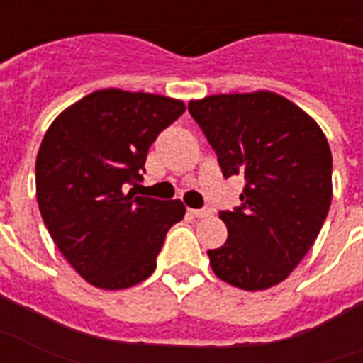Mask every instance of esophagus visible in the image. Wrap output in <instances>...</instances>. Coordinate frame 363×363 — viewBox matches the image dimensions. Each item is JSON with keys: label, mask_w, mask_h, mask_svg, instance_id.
Segmentation results:
<instances>
[{"label": "esophagus", "mask_w": 363, "mask_h": 363, "mask_svg": "<svg viewBox=\"0 0 363 363\" xmlns=\"http://www.w3.org/2000/svg\"><path fill=\"white\" fill-rule=\"evenodd\" d=\"M189 213H191L195 218H207V216L213 214V211H211V208H191Z\"/></svg>", "instance_id": "1"}]
</instances>
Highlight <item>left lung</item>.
<instances>
[{
	"instance_id": "8db88e82",
	"label": "left lung",
	"mask_w": 363,
	"mask_h": 363,
	"mask_svg": "<svg viewBox=\"0 0 363 363\" xmlns=\"http://www.w3.org/2000/svg\"><path fill=\"white\" fill-rule=\"evenodd\" d=\"M224 178L245 179L242 205L220 211L228 240L208 250L214 274L242 290L279 284L315 242L333 199V156L321 127L274 92L189 102Z\"/></svg>"
}]
</instances>
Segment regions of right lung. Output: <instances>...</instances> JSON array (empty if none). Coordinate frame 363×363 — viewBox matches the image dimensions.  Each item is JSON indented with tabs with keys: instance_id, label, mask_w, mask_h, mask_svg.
Wrapping results in <instances>:
<instances>
[{
	"instance_id": "right-lung-1",
	"label": "right lung",
	"mask_w": 363,
	"mask_h": 363,
	"mask_svg": "<svg viewBox=\"0 0 363 363\" xmlns=\"http://www.w3.org/2000/svg\"><path fill=\"white\" fill-rule=\"evenodd\" d=\"M185 112L182 100L96 91L50 125L36 156V199L62 255L92 286L123 290L149 279L182 201L135 195L150 145Z\"/></svg>"
}]
</instances>
